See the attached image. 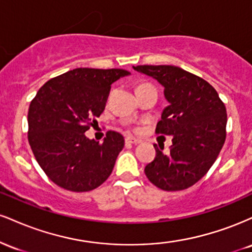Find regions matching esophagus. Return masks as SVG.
Masks as SVG:
<instances>
[{
    "label": "esophagus",
    "mask_w": 252,
    "mask_h": 252,
    "mask_svg": "<svg viewBox=\"0 0 252 252\" xmlns=\"http://www.w3.org/2000/svg\"><path fill=\"white\" fill-rule=\"evenodd\" d=\"M140 142H141V141L137 140V138L130 137V136L126 137V144H138Z\"/></svg>",
    "instance_id": "1"
}]
</instances>
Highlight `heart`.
Instances as JSON below:
<instances>
[{"label": "heart", "mask_w": 252, "mask_h": 252, "mask_svg": "<svg viewBox=\"0 0 252 252\" xmlns=\"http://www.w3.org/2000/svg\"><path fill=\"white\" fill-rule=\"evenodd\" d=\"M146 85H149V84H142V85H140V86H146ZM138 88V86H137Z\"/></svg>", "instance_id": "1"}]
</instances>
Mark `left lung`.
I'll return each mask as SVG.
<instances>
[{"label":"left lung","mask_w":252,"mask_h":252,"mask_svg":"<svg viewBox=\"0 0 252 252\" xmlns=\"http://www.w3.org/2000/svg\"><path fill=\"white\" fill-rule=\"evenodd\" d=\"M135 70L155 78L169 105L156 134L172 135L168 152L158 148L144 168L148 180L173 192L193 186L215 163L226 138V108L216 89L202 78L172 65H140Z\"/></svg>","instance_id":"left-lung-1"}]
</instances>
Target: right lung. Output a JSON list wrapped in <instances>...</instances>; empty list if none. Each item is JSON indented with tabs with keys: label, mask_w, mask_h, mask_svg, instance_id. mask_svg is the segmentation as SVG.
Segmentation results:
<instances>
[{
	"label": "right lung",
	"mask_w": 252,
	"mask_h": 252,
	"mask_svg": "<svg viewBox=\"0 0 252 252\" xmlns=\"http://www.w3.org/2000/svg\"><path fill=\"white\" fill-rule=\"evenodd\" d=\"M130 72L122 68H74L45 83L28 110V142L46 175L62 189L89 192L111 174L124 147L120 132L102 143L84 132L105 109L111 84Z\"/></svg>",
	"instance_id": "add662e5"
}]
</instances>
